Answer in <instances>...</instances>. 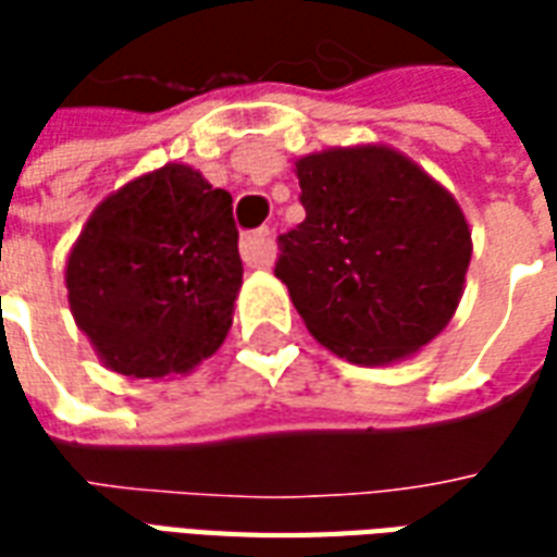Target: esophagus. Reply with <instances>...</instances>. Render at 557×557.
Wrapping results in <instances>:
<instances>
[{
	"label": "esophagus",
	"instance_id": "obj_1",
	"mask_svg": "<svg viewBox=\"0 0 557 557\" xmlns=\"http://www.w3.org/2000/svg\"><path fill=\"white\" fill-rule=\"evenodd\" d=\"M242 259L244 265L262 268L274 259V238H271V230H256L247 232L242 238Z\"/></svg>",
	"mask_w": 557,
	"mask_h": 557
}]
</instances>
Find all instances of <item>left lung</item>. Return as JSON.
Listing matches in <instances>:
<instances>
[{"label": "left lung", "mask_w": 557, "mask_h": 557, "mask_svg": "<svg viewBox=\"0 0 557 557\" xmlns=\"http://www.w3.org/2000/svg\"><path fill=\"white\" fill-rule=\"evenodd\" d=\"M304 223L280 235L274 274L325 349L351 363L406 358L450 322L471 232L442 184L382 146L295 163Z\"/></svg>", "instance_id": "obj_1"}]
</instances>
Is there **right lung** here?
Segmentation results:
<instances>
[{"instance_id":"right-lung-1","label":"right lung","mask_w":557,"mask_h":557,"mask_svg":"<svg viewBox=\"0 0 557 557\" xmlns=\"http://www.w3.org/2000/svg\"><path fill=\"white\" fill-rule=\"evenodd\" d=\"M232 196L166 163L103 199L67 259V301L101 361L163 379L214 355L242 289Z\"/></svg>"}]
</instances>
